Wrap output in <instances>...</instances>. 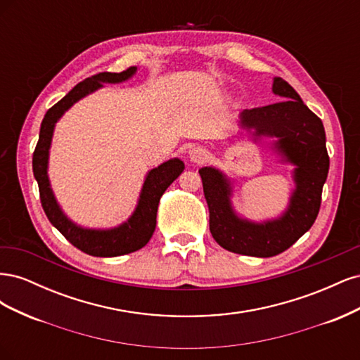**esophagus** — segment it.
Instances as JSON below:
<instances>
[{"instance_id":"1","label":"esophagus","mask_w":360,"mask_h":360,"mask_svg":"<svg viewBox=\"0 0 360 360\" xmlns=\"http://www.w3.org/2000/svg\"><path fill=\"white\" fill-rule=\"evenodd\" d=\"M207 156H209V151H207L204 147L201 146H197V147H192L189 150V159L195 163H201L207 159Z\"/></svg>"}]
</instances>
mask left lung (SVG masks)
Instances as JSON below:
<instances>
[{
  "instance_id": "obj_1",
  "label": "left lung",
  "mask_w": 360,
  "mask_h": 360,
  "mask_svg": "<svg viewBox=\"0 0 360 360\" xmlns=\"http://www.w3.org/2000/svg\"><path fill=\"white\" fill-rule=\"evenodd\" d=\"M271 91L284 101L242 111L237 124L252 136L254 143L264 136L275 138L270 150L281 163L294 167V189L287 209L274 219L249 221L234 210V180L214 167L200 169L214 240L230 252L259 258L284 252L309 230L317 219L329 172L321 120L282 78H274Z\"/></svg>"
}]
</instances>
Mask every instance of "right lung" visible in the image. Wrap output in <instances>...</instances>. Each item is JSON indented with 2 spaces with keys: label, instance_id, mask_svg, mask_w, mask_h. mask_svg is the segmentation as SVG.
Instances as JSON below:
<instances>
[{
  "label": "right lung",
  "instance_id": "add662e5",
  "mask_svg": "<svg viewBox=\"0 0 360 360\" xmlns=\"http://www.w3.org/2000/svg\"><path fill=\"white\" fill-rule=\"evenodd\" d=\"M136 70L138 68H129L120 73H99L73 86L45 114L40 126L39 143L34 155H32V172H34L39 184L41 207L49 222L73 246L93 257H120L144 248L155 233L160 197L184 169V163L179 158L169 159L150 169L144 179L143 188H141L134 213L127 217V221L114 228H85L78 225L63 212L56 195H53L48 176V163L53 129H56L57 122L76 102L102 89L103 84L124 82L132 78Z\"/></svg>",
  "mask_w": 360,
  "mask_h": 360
}]
</instances>
